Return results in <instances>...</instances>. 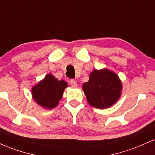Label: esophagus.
<instances>
[{
  "label": "esophagus",
  "instance_id": "obj_1",
  "mask_svg": "<svg viewBox=\"0 0 155 155\" xmlns=\"http://www.w3.org/2000/svg\"><path fill=\"white\" fill-rule=\"evenodd\" d=\"M70 84H71V87H77V84H76V80L71 79L70 80Z\"/></svg>",
  "mask_w": 155,
  "mask_h": 155
}]
</instances>
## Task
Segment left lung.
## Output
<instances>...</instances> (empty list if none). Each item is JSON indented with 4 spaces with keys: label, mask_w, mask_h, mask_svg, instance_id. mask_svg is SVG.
Returning <instances> with one entry per match:
<instances>
[{
    "label": "left lung",
    "mask_w": 155,
    "mask_h": 155,
    "mask_svg": "<svg viewBox=\"0 0 155 155\" xmlns=\"http://www.w3.org/2000/svg\"><path fill=\"white\" fill-rule=\"evenodd\" d=\"M83 90L88 103L97 108H106L114 104L120 97L122 84L118 76L108 69L94 70Z\"/></svg>",
    "instance_id": "1"
}]
</instances>
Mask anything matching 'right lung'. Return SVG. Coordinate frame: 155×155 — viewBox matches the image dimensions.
<instances>
[{
    "mask_svg": "<svg viewBox=\"0 0 155 155\" xmlns=\"http://www.w3.org/2000/svg\"><path fill=\"white\" fill-rule=\"evenodd\" d=\"M66 87L68 84L65 81H58L52 75L48 74L43 81L32 89V94L37 104L50 109L58 106Z\"/></svg>",
    "mask_w": 155,
    "mask_h": 155,
    "instance_id": "1",
    "label": "right lung"
}]
</instances>
